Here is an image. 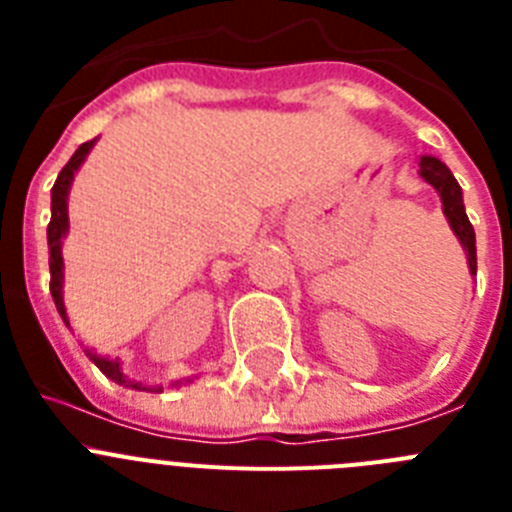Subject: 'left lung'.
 <instances>
[{
	"instance_id": "obj_1",
	"label": "left lung",
	"mask_w": 512,
	"mask_h": 512,
	"mask_svg": "<svg viewBox=\"0 0 512 512\" xmlns=\"http://www.w3.org/2000/svg\"><path fill=\"white\" fill-rule=\"evenodd\" d=\"M420 176H423L425 182L433 184L436 192L441 194L443 202V215L449 217L451 230L459 235L461 246L467 251V261H469V271H477V246H474V228L469 223L467 212H464V200H461V187L459 182L454 179L446 164H441L438 158L433 156H423L420 158Z\"/></svg>"
}]
</instances>
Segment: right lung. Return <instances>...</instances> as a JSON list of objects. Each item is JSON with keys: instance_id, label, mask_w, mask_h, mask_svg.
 <instances>
[{"instance_id": "1", "label": "right lung", "mask_w": 512, "mask_h": 512, "mask_svg": "<svg viewBox=\"0 0 512 512\" xmlns=\"http://www.w3.org/2000/svg\"><path fill=\"white\" fill-rule=\"evenodd\" d=\"M97 143V138L87 140V143H81L76 148L74 156L69 158V164L63 166L61 174H58L56 184L51 189V223H48V264H51V295L53 302H56L58 315L63 318L66 328H71L69 318H66V307H63V297H61V282H63V256H61V238L66 235V228H69V207H66V197H69V187L74 182V174L81 164H84V158L87 153L92 151V146ZM89 354V351H87ZM89 359L99 366V372L104 374L112 382L122 384V387H133V390H140V384L128 379L125 374L120 372V361L117 359H102L97 354H89ZM161 392V390H156Z\"/></svg>"}]
</instances>
